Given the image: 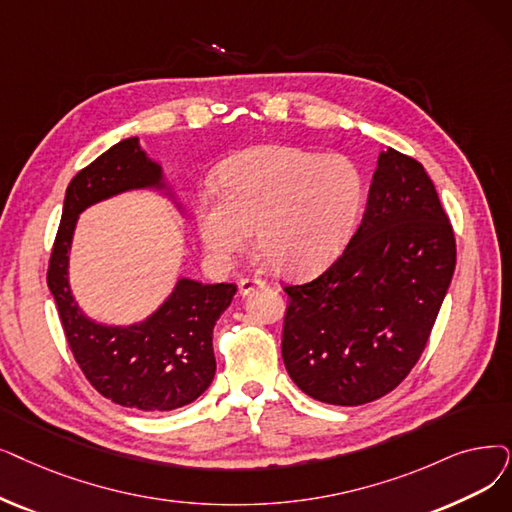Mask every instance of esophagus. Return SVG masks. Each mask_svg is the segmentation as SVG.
<instances>
[{
    "mask_svg": "<svg viewBox=\"0 0 512 512\" xmlns=\"http://www.w3.org/2000/svg\"><path fill=\"white\" fill-rule=\"evenodd\" d=\"M265 286H268V282H265V280H259V278H242V280L238 282V291H240L242 297H247V295H251L253 291H257V288H265Z\"/></svg>",
    "mask_w": 512,
    "mask_h": 512,
    "instance_id": "esophagus-1",
    "label": "esophagus"
}]
</instances>
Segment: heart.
I'll list each match as a JSON object with an SVG mask.
<instances>
[{
    "label": "heart",
    "instance_id": "1",
    "mask_svg": "<svg viewBox=\"0 0 512 512\" xmlns=\"http://www.w3.org/2000/svg\"><path fill=\"white\" fill-rule=\"evenodd\" d=\"M364 175L347 154L259 146L230 159L217 190L196 198L207 253L230 263L253 236L282 274H311L335 259L364 203Z\"/></svg>",
    "mask_w": 512,
    "mask_h": 512
}]
</instances>
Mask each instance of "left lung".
I'll list each match as a JSON object with an SVG mask.
<instances>
[{
	"instance_id": "1",
	"label": "left lung",
	"mask_w": 512,
	"mask_h": 512,
	"mask_svg": "<svg viewBox=\"0 0 512 512\" xmlns=\"http://www.w3.org/2000/svg\"><path fill=\"white\" fill-rule=\"evenodd\" d=\"M456 268V240L425 167L379 154L343 255L286 286L282 360L318 402L362 406L402 383L425 349Z\"/></svg>"
}]
</instances>
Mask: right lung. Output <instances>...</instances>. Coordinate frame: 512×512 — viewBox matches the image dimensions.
<instances>
[{
  "instance_id": "add662e5",
  "label": "right lung",
  "mask_w": 512,
  "mask_h": 512,
  "mask_svg": "<svg viewBox=\"0 0 512 512\" xmlns=\"http://www.w3.org/2000/svg\"><path fill=\"white\" fill-rule=\"evenodd\" d=\"M129 190L159 192L186 217L161 163L148 157L136 136L125 138L81 169L66 188L48 286L66 341L94 389L125 408L169 412L192 404L211 385L213 328L230 307L236 284H203L182 276L169 297L140 322L102 324L87 316L69 282L77 221L85 209Z\"/></svg>"
}]
</instances>
